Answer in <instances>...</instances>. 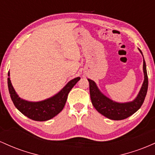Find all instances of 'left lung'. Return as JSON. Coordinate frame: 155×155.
Listing matches in <instances>:
<instances>
[{"label":"left lung","instance_id":"obj_1","mask_svg":"<svg viewBox=\"0 0 155 155\" xmlns=\"http://www.w3.org/2000/svg\"><path fill=\"white\" fill-rule=\"evenodd\" d=\"M142 54V52L140 51ZM143 55V54H142ZM144 81L138 96L135 100L129 102L119 103L113 101L100 91L94 81L88 79L89 82L90 97L92 105L100 114L112 120H122L135 114L143 105L148 89V76L147 66L143 59Z\"/></svg>","mask_w":155,"mask_h":155}]
</instances>
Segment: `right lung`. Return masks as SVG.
I'll return each instance as SVG.
<instances>
[{
    "label": "right lung",
    "mask_w": 155,
    "mask_h": 155,
    "mask_svg": "<svg viewBox=\"0 0 155 155\" xmlns=\"http://www.w3.org/2000/svg\"><path fill=\"white\" fill-rule=\"evenodd\" d=\"M8 76H9V72ZM80 79L79 77L74 78L58 94L40 102H28L19 97L12 86L10 78H8V88L14 105L23 115L34 121H44L51 119L63 110L68 94Z\"/></svg>",
    "instance_id": "right-lung-1"
}]
</instances>
